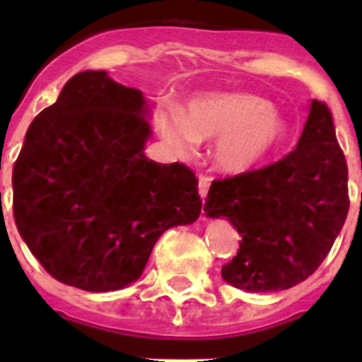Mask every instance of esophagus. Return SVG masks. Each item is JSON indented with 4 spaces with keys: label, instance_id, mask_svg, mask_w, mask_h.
I'll list each match as a JSON object with an SVG mask.
<instances>
[{
    "label": "esophagus",
    "instance_id": "esophagus-1",
    "mask_svg": "<svg viewBox=\"0 0 362 362\" xmlns=\"http://www.w3.org/2000/svg\"><path fill=\"white\" fill-rule=\"evenodd\" d=\"M210 183H212V177H210V175H204V174L199 175V187L197 188H199V196L203 197V199L206 197V194H209Z\"/></svg>",
    "mask_w": 362,
    "mask_h": 362
}]
</instances>
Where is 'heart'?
Returning a JSON list of instances; mask_svg holds the SVG:
<instances>
[{"label":"heart","mask_w":362,"mask_h":362,"mask_svg":"<svg viewBox=\"0 0 362 362\" xmlns=\"http://www.w3.org/2000/svg\"><path fill=\"white\" fill-rule=\"evenodd\" d=\"M156 124L175 152L190 153L201 139L217 137L214 163L230 174L254 168L286 134V123L270 101L250 92H212L190 99L187 112L163 108Z\"/></svg>","instance_id":"1"}]
</instances>
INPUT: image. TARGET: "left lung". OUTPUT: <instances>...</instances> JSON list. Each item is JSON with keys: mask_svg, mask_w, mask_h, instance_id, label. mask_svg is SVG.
Here are the masks:
<instances>
[{"mask_svg": "<svg viewBox=\"0 0 362 362\" xmlns=\"http://www.w3.org/2000/svg\"><path fill=\"white\" fill-rule=\"evenodd\" d=\"M348 209V166L332 112L313 99L296 150L257 170L212 181L204 212L228 217L243 238L221 276L248 292L292 288L325 261Z\"/></svg>", "mask_w": 362, "mask_h": 362, "instance_id": "1", "label": "left lung"}]
</instances>
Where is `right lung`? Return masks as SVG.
<instances>
[{
	"mask_svg": "<svg viewBox=\"0 0 362 362\" xmlns=\"http://www.w3.org/2000/svg\"><path fill=\"white\" fill-rule=\"evenodd\" d=\"M146 114L141 90L85 70L28 127L12 209L54 279L86 292L123 288L141 276L163 232L199 217L196 174L143 152Z\"/></svg>",
	"mask_w": 362,
	"mask_h": 362,
	"instance_id": "1",
	"label": "right lung"
}]
</instances>
